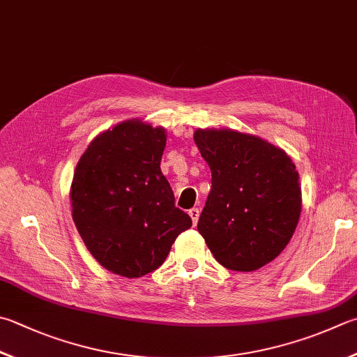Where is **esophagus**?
Here are the masks:
<instances>
[{"label":"esophagus","mask_w":357,"mask_h":357,"mask_svg":"<svg viewBox=\"0 0 357 357\" xmlns=\"http://www.w3.org/2000/svg\"><path fill=\"white\" fill-rule=\"evenodd\" d=\"M190 216H191V219H192V224L196 225L197 224V220H199V216H200V211H199V208H191L190 211Z\"/></svg>","instance_id":"34e87169"}]
</instances>
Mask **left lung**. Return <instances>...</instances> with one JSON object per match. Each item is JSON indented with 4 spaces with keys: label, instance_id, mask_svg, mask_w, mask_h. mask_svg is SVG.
<instances>
[{
    "label": "left lung",
    "instance_id": "obj_1",
    "mask_svg": "<svg viewBox=\"0 0 357 357\" xmlns=\"http://www.w3.org/2000/svg\"><path fill=\"white\" fill-rule=\"evenodd\" d=\"M211 169V191L197 224L213 257L252 272L284 250L301 211L298 172L284 151L234 130H196Z\"/></svg>",
    "mask_w": 357,
    "mask_h": 357
}]
</instances>
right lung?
Masks as SVG:
<instances>
[{
	"mask_svg": "<svg viewBox=\"0 0 357 357\" xmlns=\"http://www.w3.org/2000/svg\"><path fill=\"white\" fill-rule=\"evenodd\" d=\"M161 127L126 121L91 141L71 186L73 220L100 266L138 278L163 264L192 225L160 169Z\"/></svg>",
	"mask_w": 357,
	"mask_h": 357,
	"instance_id": "obj_1",
	"label": "right lung"
}]
</instances>
